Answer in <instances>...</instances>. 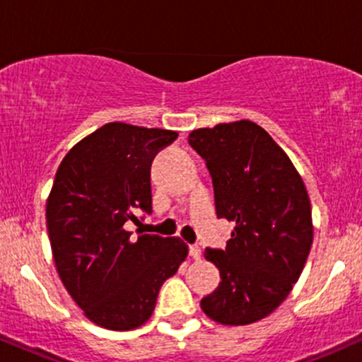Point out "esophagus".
<instances>
[{
    "mask_svg": "<svg viewBox=\"0 0 362 362\" xmlns=\"http://www.w3.org/2000/svg\"><path fill=\"white\" fill-rule=\"evenodd\" d=\"M189 253H190V257H192L194 260H199V259H201V255H202L201 248H199L197 245H190V247H189Z\"/></svg>",
    "mask_w": 362,
    "mask_h": 362,
    "instance_id": "obj_1",
    "label": "esophagus"
}]
</instances>
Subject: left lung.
<instances>
[{
    "label": "left lung",
    "mask_w": 362,
    "mask_h": 362,
    "mask_svg": "<svg viewBox=\"0 0 362 362\" xmlns=\"http://www.w3.org/2000/svg\"><path fill=\"white\" fill-rule=\"evenodd\" d=\"M189 144L213 178L216 214L235 221L226 248L204 252L221 282L201 308L223 325H248L300 279L313 242L308 192L289 156L252 120L195 129Z\"/></svg>",
    "instance_id": "1"
}]
</instances>
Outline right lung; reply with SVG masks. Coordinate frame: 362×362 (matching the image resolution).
<instances>
[{
    "label": "right lung",
    "instance_id": "obj_1",
    "mask_svg": "<svg viewBox=\"0 0 362 362\" xmlns=\"http://www.w3.org/2000/svg\"><path fill=\"white\" fill-rule=\"evenodd\" d=\"M167 129L110 122L64 156L45 207L54 264L83 313L98 327L132 330L155 310L163 282L187 257L180 238L124 224L151 214V163L177 139Z\"/></svg>",
    "mask_w": 362,
    "mask_h": 362
}]
</instances>
